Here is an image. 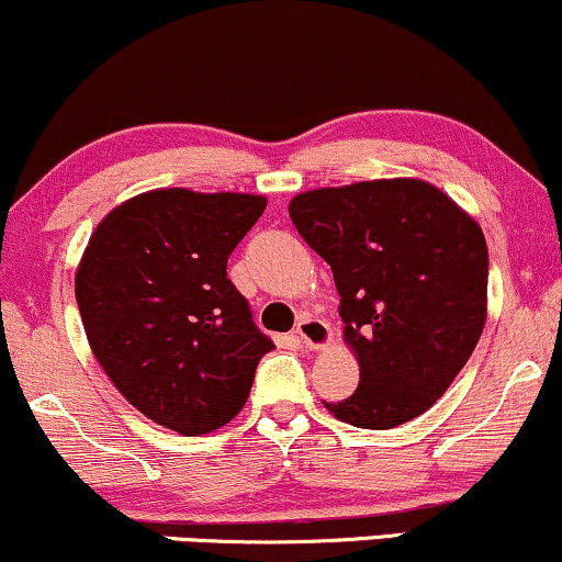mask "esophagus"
<instances>
[{
	"label": "esophagus",
	"mask_w": 562,
	"mask_h": 562,
	"mask_svg": "<svg viewBox=\"0 0 562 562\" xmlns=\"http://www.w3.org/2000/svg\"><path fill=\"white\" fill-rule=\"evenodd\" d=\"M295 335L301 338V344L308 348V351H322V348L330 346L333 340V330L325 319H312L303 317L295 327Z\"/></svg>",
	"instance_id": "34e87169"
}]
</instances>
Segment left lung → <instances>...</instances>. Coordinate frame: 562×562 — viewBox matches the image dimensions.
I'll return each mask as SVG.
<instances>
[{
	"instance_id": "left-lung-1",
	"label": "left lung",
	"mask_w": 562,
	"mask_h": 562,
	"mask_svg": "<svg viewBox=\"0 0 562 562\" xmlns=\"http://www.w3.org/2000/svg\"><path fill=\"white\" fill-rule=\"evenodd\" d=\"M290 218L330 263L359 385L325 406L357 428L389 430L430 409L486 325L488 248L473 216L423 179L322 187Z\"/></svg>"
}]
</instances>
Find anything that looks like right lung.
Wrapping results in <instances>:
<instances>
[{
  "mask_svg": "<svg viewBox=\"0 0 562 562\" xmlns=\"http://www.w3.org/2000/svg\"><path fill=\"white\" fill-rule=\"evenodd\" d=\"M263 209L248 192H142L97 224L76 269L97 362L128 404L182 436L229 423L274 348L227 280Z\"/></svg>",
  "mask_w": 562,
  "mask_h": 562,
  "instance_id": "obj_1",
  "label": "right lung"
}]
</instances>
